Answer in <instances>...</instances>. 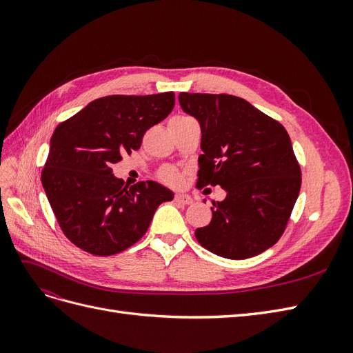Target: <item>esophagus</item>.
<instances>
[{
	"label": "esophagus",
	"instance_id": "1",
	"mask_svg": "<svg viewBox=\"0 0 353 353\" xmlns=\"http://www.w3.org/2000/svg\"><path fill=\"white\" fill-rule=\"evenodd\" d=\"M175 201L179 203V205H191V203H193V197L184 193H178L175 194Z\"/></svg>",
	"mask_w": 353,
	"mask_h": 353
}]
</instances>
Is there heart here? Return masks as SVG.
Wrapping results in <instances>:
<instances>
[{
  "label": "heart",
  "instance_id": "obj_1",
  "mask_svg": "<svg viewBox=\"0 0 353 353\" xmlns=\"http://www.w3.org/2000/svg\"><path fill=\"white\" fill-rule=\"evenodd\" d=\"M185 119H191V117L188 116H184V114H178V116H174L172 119H170V123L174 122H179V121H185ZM157 176L160 181H163L165 184H169V185H176L181 183V178H183V174L179 172V169L174 168V166H162L159 169L157 172Z\"/></svg>",
  "mask_w": 353,
  "mask_h": 353
}]
</instances>
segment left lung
Masks as SVG:
<instances>
[{"mask_svg":"<svg viewBox=\"0 0 353 353\" xmlns=\"http://www.w3.org/2000/svg\"><path fill=\"white\" fill-rule=\"evenodd\" d=\"M183 110L201 128L197 185H221L212 221L196 230L209 252L248 259L280 240L302 184L284 126L236 95L179 94Z\"/></svg>","mask_w":353,"mask_h":353,"instance_id":"left-lung-1","label":"left lung"}]
</instances>
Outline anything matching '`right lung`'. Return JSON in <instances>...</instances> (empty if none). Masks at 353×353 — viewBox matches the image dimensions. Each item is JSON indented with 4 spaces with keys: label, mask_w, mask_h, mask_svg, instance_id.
Masks as SVG:
<instances>
[{
    "label": "right lung",
    "mask_w": 353,
    "mask_h": 353,
    "mask_svg": "<svg viewBox=\"0 0 353 353\" xmlns=\"http://www.w3.org/2000/svg\"><path fill=\"white\" fill-rule=\"evenodd\" d=\"M172 91L108 95L61 122L50 141L41 181L63 234L77 248L110 256L131 248L174 193L154 181L132 187L112 166L141 147L147 130L172 112Z\"/></svg>",
    "instance_id": "obj_1"
}]
</instances>
